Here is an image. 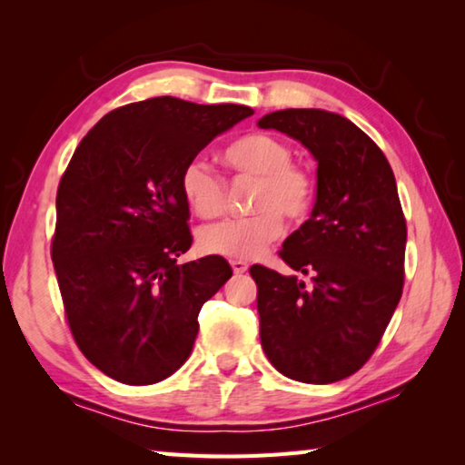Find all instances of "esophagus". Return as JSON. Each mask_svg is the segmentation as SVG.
I'll return each mask as SVG.
<instances>
[{"label": "esophagus", "instance_id": "esophagus-1", "mask_svg": "<svg viewBox=\"0 0 465 465\" xmlns=\"http://www.w3.org/2000/svg\"><path fill=\"white\" fill-rule=\"evenodd\" d=\"M230 264H232V269H233L235 274H242V272L248 271V262H243V261H230Z\"/></svg>", "mask_w": 465, "mask_h": 465}]
</instances>
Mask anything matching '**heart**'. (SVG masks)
I'll return each instance as SVG.
<instances>
[{
    "mask_svg": "<svg viewBox=\"0 0 465 465\" xmlns=\"http://www.w3.org/2000/svg\"><path fill=\"white\" fill-rule=\"evenodd\" d=\"M291 157L289 143L271 133H248L223 149L222 160L235 176L256 180L250 196V211L254 213L201 227L196 240L203 252L248 261L279 238L282 215L289 222H302L310 213L316 199V180ZM180 193L203 219L223 213L225 184L207 162L186 163L180 172Z\"/></svg>",
    "mask_w": 465,
    "mask_h": 465,
    "instance_id": "b5f03b06",
    "label": "heart"
}]
</instances>
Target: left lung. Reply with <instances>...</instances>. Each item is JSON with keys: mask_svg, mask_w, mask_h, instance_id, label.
Segmentation results:
<instances>
[{"mask_svg": "<svg viewBox=\"0 0 465 465\" xmlns=\"http://www.w3.org/2000/svg\"><path fill=\"white\" fill-rule=\"evenodd\" d=\"M261 129L297 139L318 162L312 215L279 252L295 272L252 266L261 342L289 380L334 383L373 355L402 297L406 219L380 147L320 108L264 114Z\"/></svg>", "mask_w": 465, "mask_h": 465, "instance_id": "left-lung-1", "label": "left lung"}]
</instances>
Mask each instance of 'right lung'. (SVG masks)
<instances>
[{
	"mask_svg": "<svg viewBox=\"0 0 465 465\" xmlns=\"http://www.w3.org/2000/svg\"><path fill=\"white\" fill-rule=\"evenodd\" d=\"M250 114L149 98L108 113L77 145L59 183L51 256L75 342L113 380L157 383L191 357L203 303L232 266L222 256L176 264L193 243L180 172Z\"/></svg>",
	"mask_w": 465,
	"mask_h": 465,
	"instance_id": "add662e5",
	"label": "right lung"
}]
</instances>
